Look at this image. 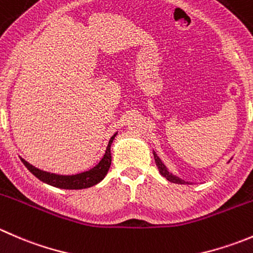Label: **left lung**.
Returning a JSON list of instances; mask_svg holds the SVG:
<instances>
[{"instance_id":"left-lung-1","label":"left lung","mask_w":253,"mask_h":253,"mask_svg":"<svg viewBox=\"0 0 253 253\" xmlns=\"http://www.w3.org/2000/svg\"><path fill=\"white\" fill-rule=\"evenodd\" d=\"M153 154H154V160H155V164H157L158 169H159V172H160V175H163V176H164V177L167 178V180H169L170 182H174V183H180V185H185V183H190V182H187V181H185V180H182V178H180V177H178V176H176V175H172L171 172H170L169 170H168V168L165 167V165H164V163L162 162V159H160V158L158 157V155H157V153H155V152H153Z\"/></svg>"}]
</instances>
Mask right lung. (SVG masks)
Returning a JSON list of instances; mask_svg holds the SVG:
<instances>
[{
	"instance_id": "obj_1",
	"label": "right lung",
	"mask_w": 253,
	"mask_h": 253,
	"mask_svg": "<svg viewBox=\"0 0 253 253\" xmlns=\"http://www.w3.org/2000/svg\"><path fill=\"white\" fill-rule=\"evenodd\" d=\"M117 132L111 137L110 141H109L108 147H106L105 154L101 158L100 162L95 165L94 168H91L90 170L84 172H79L76 175H58L53 174V172L44 171V170H40L38 168L33 167L32 164L24 160L23 158H20L23 162V164L25 165L28 170L32 172L35 177L39 178L42 182L47 183V185L53 186V187L57 188H63V190H83V188L91 187V186L96 185V183L100 182L106 174L109 171V168L111 165V144L114 142L115 137H116Z\"/></svg>"
}]
</instances>
